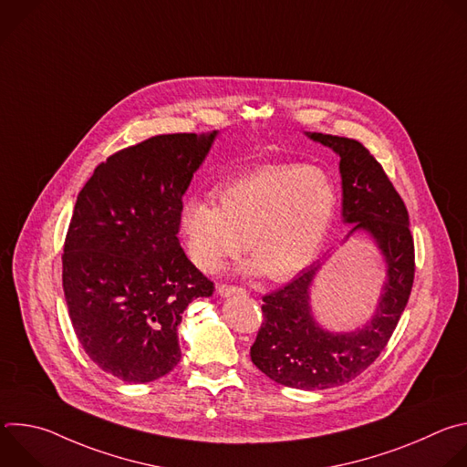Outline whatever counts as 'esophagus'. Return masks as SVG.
I'll use <instances>...</instances> for the list:
<instances>
[{"label":"esophagus","instance_id":"34e87169","mask_svg":"<svg viewBox=\"0 0 467 467\" xmlns=\"http://www.w3.org/2000/svg\"><path fill=\"white\" fill-rule=\"evenodd\" d=\"M218 296L222 297H229V296H240V294H245V290L242 286H234V285H220L216 288Z\"/></svg>","mask_w":467,"mask_h":467}]
</instances>
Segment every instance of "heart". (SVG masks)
<instances>
[{
  "label": "heart",
  "mask_w": 467,
  "mask_h": 467,
  "mask_svg": "<svg viewBox=\"0 0 467 467\" xmlns=\"http://www.w3.org/2000/svg\"><path fill=\"white\" fill-rule=\"evenodd\" d=\"M338 188L310 164H270L218 190V205L190 199L181 213L188 253L203 272L220 270L244 245L251 274L286 281L317 256L338 213Z\"/></svg>",
  "instance_id": "heart-1"
}]
</instances>
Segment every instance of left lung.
<instances>
[{"mask_svg":"<svg viewBox=\"0 0 467 467\" xmlns=\"http://www.w3.org/2000/svg\"><path fill=\"white\" fill-rule=\"evenodd\" d=\"M306 137L340 155L344 223H353L349 234L364 231L373 238L386 262V283L364 327L330 332L312 316L310 286L321 262L310 264L285 288L262 297L264 319L251 360L283 386L327 389L353 380L384 351L412 292L414 238L401 195L358 140L323 132Z\"/></svg>","mask_w":467,"mask_h":467,"instance_id":"obj_1","label":"left lung"}]
</instances>
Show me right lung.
I'll return each instance as SVG.
<instances>
[{
    "instance_id": "1",
    "label": "right lung",
    "mask_w": 467,
    "mask_h": 467,
    "mask_svg": "<svg viewBox=\"0 0 467 467\" xmlns=\"http://www.w3.org/2000/svg\"><path fill=\"white\" fill-rule=\"evenodd\" d=\"M218 132L151 137L101 162L78 195L62 288L85 353L125 382H151L181 360L177 327L211 283L177 233L182 195Z\"/></svg>"
}]
</instances>
